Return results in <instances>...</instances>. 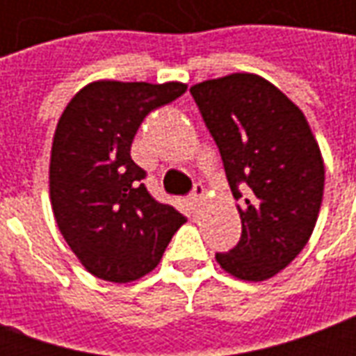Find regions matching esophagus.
I'll return each instance as SVG.
<instances>
[{"instance_id":"obj_1","label":"esophagus","mask_w":356,"mask_h":356,"mask_svg":"<svg viewBox=\"0 0 356 356\" xmlns=\"http://www.w3.org/2000/svg\"><path fill=\"white\" fill-rule=\"evenodd\" d=\"M202 198H204V186L194 185L193 193L186 196V202H188L191 209H198V206L202 204Z\"/></svg>"}]
</instances>
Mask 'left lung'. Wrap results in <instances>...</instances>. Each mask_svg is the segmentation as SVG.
I'll use <instances>...</instances> for the list:
<instances>
[{
  "label": "left lung",
  "instance_id": "obj_1",
  "mask_svg": "<svg viewBox=\"0 0 356 356\" xmlns=\"http://www.w3.org/2000/svg\"><path fill=\"white\" fill-rule=\"evenodd\" d=\"M240 200L242 236L217 263L261 282L288 267L313 234L324 193V162L303 112L255 74L191 88Z\"/></svg>",
  "mask_w": 356,
  "mask_h": 356
}]
</instances>
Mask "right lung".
Listing matches in <instances>:
<instances>
[{"label":"right lung","instance_id":"1","mask_svg":"<svg viewBox=\"0 0 356 356\" xmlns=\"http://www.w3.org/2000/svg\"><path fill=\"white\" fill-rule=\"evenodd\" d=\"M185 83L93 81L74 95L58 120L49 193L58 231L97 278L131 282L160 263L186 219L152 198L147 171L131 160L140 122L175 101Z\"/></svg>","mask_w":356,"mask_h":356}]
</instances>
